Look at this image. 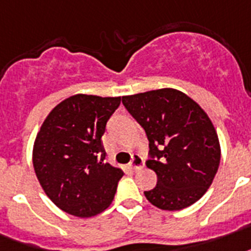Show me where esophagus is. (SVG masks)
I'll list each match as a JSON object with an SVG mask.
<instances>
[{
  "instance_id": "1",
  "label": "esophagus",
  "mask_w": 251,
  "mask_h": 251,
  "mask_svg": "<svg viewBox=\"0 0 251 251\" xmlns=\"http://www.w3.org/2000/svg\"><path fill=\"white\" fill-rule=\"evenodd\" d=\"M129 166L131 170H134V172H136V170H140V169L144 166L143 158L140 157V156H138V154H135V156L132 157V160H131V162H130Z\"/></svg>"
}]
</instances>
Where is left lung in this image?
<instances>
[{"label":"left lung","mask_w":251,"mask_h":251,"mask_svg":"<svg viewBox=\"0 0 251 251\" xmlns=\"http://www.w3.org/2000/svg\"><path fill=\"white\" fill-rule=\"evenodd\" d=\"M122 104L144 129L157 184L147 200L162 210H182L205 195L221 162V144L206 112L175 89L122 97Z\"/></svg>","instance_id":"left-lung-1"}]
</instances>
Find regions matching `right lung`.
<instances>
[{
    "instance_id": "obj_1",
    "label": "right lung",
    "mask_w": 251,
    "mask_h": 251,
    "mask_svg": "<svg viewBox=\"0 0 251 251\" xmlns=\"http://www.w3.org/2000/svg\"><path fill=\"white\" fill-rule=\"evenodd\" d=\"M121 97L77 94L60 101L45 119L33 146L41 187L63 211L90 218L115 199L121 169L105 162L101 136Z\"/></svg>"
}]
</instances>
